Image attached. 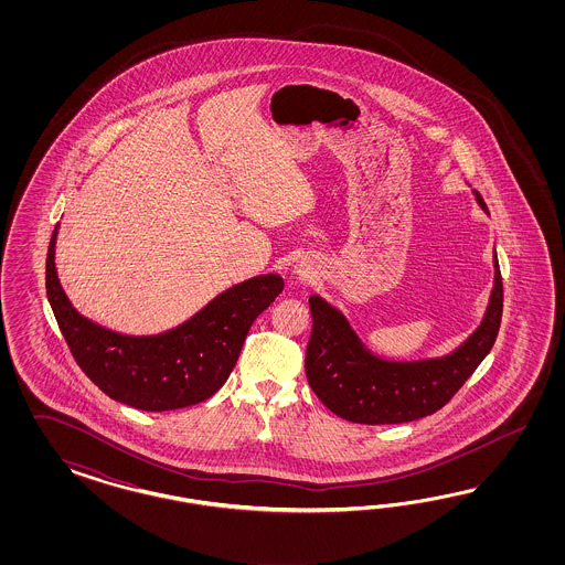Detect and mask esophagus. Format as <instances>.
<instances>
[{"label":"esophagus","mask_w":565,"mask_h":565,"mask_svg":"<svg viewBox=\"0 0 565 565\" xmlns=\"http://www.w3.org/2000/svg\"><path fill=\"white\" fill-rule=\"evenodd\" d=\"M291 271H294V277H298V279H312L317 275V265L308 258H300V260H296Z\"/></svg>","instance_id":"obj_1"}]
</instances>
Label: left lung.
<instances>
[{"label":"left lung","mask_w":565,"mask_h":565,"mask_svg":"<svg viewBox=\"0 0 565 565\" xmlns=\"http://www.w3.org/2000/svg\"><path fill=\"white\" fill-rule=\"evenodd\" d=\"M472 194L489 215L479 192L472 190ZM493 269V288L479 326L441 356H381L364 343L340 308L312 294L308 298L312 333L305 360L312 392L333 414L360 425H399L444 408L495 343L503 310L497 250Z\"/></svg>","instance_id":"obj_1"}]
</instances>
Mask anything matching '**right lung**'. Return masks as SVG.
<instances>
[{"label": "right lung", "mask_w": 565, "mask_h": 565, "mask_svg": "<svg viewBox=\"0 0 565 565\" xmlns=\"http://www.w3.org/2000/svg\"><path fill=\"white\" fill-rule=\"evenodd\" d=\"M53 230L45 288L70 352L85 375L111 399L137 411H178L215 394L238 362L258 315L284 290L279 274H260L217 294L180 326L130 335L99 326L72 307L55 269Z\"/></svg>", "instance_id": "right-lung-1"}]
</instances>
